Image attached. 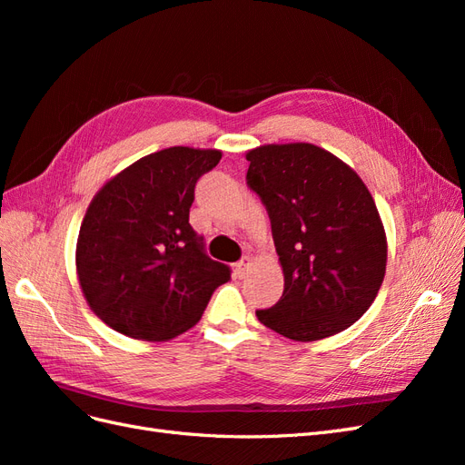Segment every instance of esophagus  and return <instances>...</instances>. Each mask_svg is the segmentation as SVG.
<instances>
[{
  "mask_svg": "<svg viewBox=\"0 0 465 465\" xmlns=\"http://www.w3.org/2000/svg\"><path fill=\"white\" fill-rule=\"evenodd\" d=\"M234 267H236V275L238 277H244L246 272H248V267H250V258H242Z\"/></svg>",
  "mask_w": 465,
  "mask_h": 465,
  "instance_id": "1",
  "label": "esophagus"
}]
</instances>
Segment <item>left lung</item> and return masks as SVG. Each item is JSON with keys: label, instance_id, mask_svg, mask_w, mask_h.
Segmentation results:
<instances>
[{"label": "left lung", "instance_id": "1", "mask_svg": "<svg viewBox=\"0 0 465 465\" xmlns=\"http://www.w3.org/2000/svg\"><path fill=\"white\" fill-rule=\"evenodd\" d=\"M246 184L267 209L285 289L256 311L270 330L316 341L347 330L374 302L386 273L384 224L353 168L312 143L246 153Z\"/></svg>", "mask_w": 465, "mask_h": 465}]
</instances>
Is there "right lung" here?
<instances>
[{
  "label": "right lung",
  "instance_id": "obj_1",
  "mask_svg": "<svg viewBox=\"0 0 465 465\" xmlns=\"http://www.w3.org/2000/svg\"><path fill=\"white\" fill-rule=\"evenodd\" d=\"M217 149L168 147L98 190L77 238V275L91 311L134 340L166 341L200 322L231 267L205 254L192 229L198 180Z\"/></svg>",
  "mask_w": 465,
  "mask_h": 465
}]
</instances>
